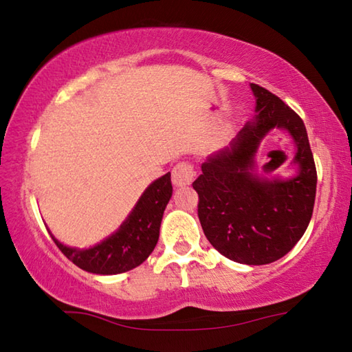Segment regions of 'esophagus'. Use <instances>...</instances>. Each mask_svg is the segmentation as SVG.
Returning <instances> with one entry per match:
<instances>
[{"label":"esophagus","mask_w":352,"mask_h":352,"mask_svg":"<svg viewBox=\"0 0 352 352\" xmlns=\"http://www.w3.org/2000/svg\"><path fill=\"white\" fill-rule=\"evenodd\" d=\"M194 178V169L189 163H178L174 169H172V183L175 186H188Z\"/></svg>","instance_id":"1"}]
</instances>
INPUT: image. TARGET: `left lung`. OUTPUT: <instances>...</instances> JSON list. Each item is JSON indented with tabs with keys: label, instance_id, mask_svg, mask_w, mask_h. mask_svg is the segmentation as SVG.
I'll return each mask as SVG.
<instances>
[{
	"label": "left lung",
	"instance_id": "1",
	"mask_svg": "<svg viewBox=\"0 0 352 352\" xmlns=\"http://www.w3.org/2000/svg\"><path fill=\"white\" fill-rule=\"evenodd\" d=\"M256 115L230 147L208 157L192 183L199 194V219L206 239L225 258L264 265L287 254L311 222L317 169L302 119L281 99L252 83ZM273 128L285 129L297 153L290 179L261 177L254 157Z\"/></svg>",
	"mask_w": 352,
	"mask_h": 352
}]
</instances>
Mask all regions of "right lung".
<instances>
[{
	"label": "right lung",
	"instance_id": "add662e5",
	"mask_svg": "<svg viewBox=\"0 0 352 352\" xmlns=\"http://www.w3.org/2000/svg\"><path fill=\"white\" fill-rule=\"evenodd\" d=\"M172 197L170 172L160 177L142 192L119 230L91 248L67 247L51 234L60 252L79 269L96 275H118L142 264L160 237L166 205Z\"/></svg>",
	"mask_w": 352,
	"mask_h": 352
}]
</instances>
